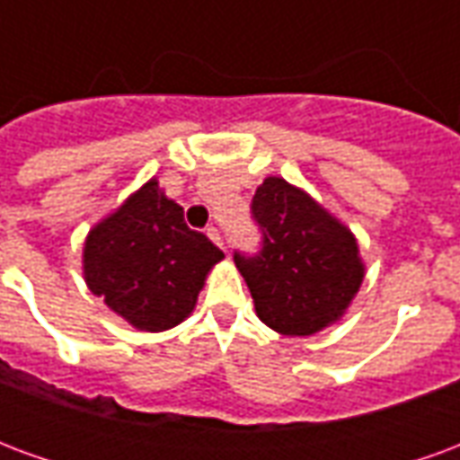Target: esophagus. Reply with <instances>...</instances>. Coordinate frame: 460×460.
I'll list each match as a JSON object with an SVG mask.
<instances>
[{
    "mask_svg": "<svg viewBox=\"0 0 460 460\" xmlns=\"http://www.w3.org/2000/svg\"><path fill=\"white\" fill-rule=\"evenodd\" d=\"M207 236H209V239L214 241L217 246H221V249H224V239H221V231L217 229V226H209V229H207Z\"/></svg>",
    "mask_w": 460,
    "mask_h": 460,
    "instance_id": "obj_1",
    "label": "esophagus"
}]
</instances>
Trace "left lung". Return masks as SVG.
Wrapping results in <instances>:
<instances>
[{"instance_id":"8db88e82","label":"left lung","mask_w":460,"mask_h":460,"mask_svg":"<svg viewBox=\"0 0 460 460\" xmlns=\"http://www.w3.org/2000/svg\"><path fill=\"white\" fill-rule=\"evenodd\" d=\"M251 214L261 229L256 256L234 253L259 315L290 338L338 323L365 279L352 231L283 177H266Z\"/></svg>"}]
</instances>
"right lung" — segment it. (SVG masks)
<instances>
[{
    "label": "right lung",
    "mask_w": 460,
    "mask_h": 460,
    "mask_svg": "<svg viewBox=\"0 0 460 460\" xmlns=\"http://www.w3.org/2000/svg\"><path fill=\"white\" fill-rule=\"evenodd\" d=\"M224 259L184 224L177 201L150 180L88 231L85 286L132 328L162 332L190 318L209 270Z\"/></svg>",
    "instance_id": "add662e5"
}]
</instances>
